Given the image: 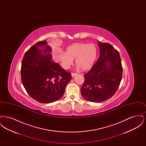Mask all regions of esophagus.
Wrapping results in <instances>:
<instances>
[{"label":"esophagus","mask_w":146,"mask_h":146,"mask_svg":"<svg viewBox=\"0 0 146 146\" xmlns=\"http://www.w3.org/2000/svg\"><path fill=\"white\" fill-rule=\"evenodd\" d=\"M71 75H72V77H73V76H75L76 75V73H71Z\"/></svg>","instance_id":"34e87169"}]
</instances>
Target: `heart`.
I'll return each mask as SVG.
<instances>
[{
    "instance_id": "heart-1",
    "label": "heart",
    "mask_w": 146,
    "mask_h": 146,
    "mask_svg": "<svg viewBox=\"0 0 146 146\" xmlns=\"http://www.w3.org/2000/svg\"><path fill=\"white\" fill-rule=\"evenodd\" d=\"M97 56V49L95 44L76 42L68 46L65 52H60L58 58L64 69L69 68L75 60L77 67L86 71L92 68Z\"/></svg>"
}]
</instances>
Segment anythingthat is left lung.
Returning <instances> with one entry per match:
<instances>
[{"label": "left lung", "instance_id": "left-lung-1", "mask_svg": "<svg viewBox=\"0 0 146 146\" xmlns=\"http://www.w3.org/2000/svg\"><path fill=\"white\" fill-rule=\"evenodd\" d=\"M100 56L87 73L80 89L86 101L100 103L112 97L122 79L123 68L119 53L109 43L98 42Z\"/></svg>", "mask_w": 146, "mask_h": 146}]
</instances>
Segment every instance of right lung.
Wrapping results in <instances>:
<instances>
[{
    "label": "right lung",
    "instance_id": "1",
    "mask_svg": "<svg viewBox=\"0 0 146 146\" xmlns=\"http://www.w3.org/2000/svg\"><path fill=\"white\" fill-rule=\"evenodd\" d=\"M46 41L38 42L25 53L21 65L23 85L30 96L49 104L62 97L71 74L52 61Z\"/></svg>",
    "mask_w": 146,
    "mask_h": 146
}]
</instances>
